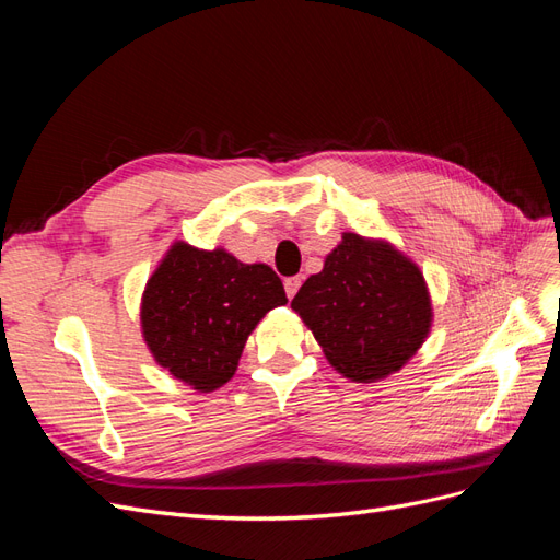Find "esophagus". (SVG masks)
<instances>
[{"label": "esophagus", "instance_id": "1", "mask_svg": "<svg viewBox=\"0 0 560 560\" xmlns=\"http://www.w3.org/2000/svg\"><path fill=\"white\" fill-rule=\"evenodd\" d=\"M301 282H303V278H301V276H294V278H287V280H284V292H287V296H290V299H294V294L299 292V287H301Z\"/></svg>", "mask_w": 560, "mask_h": 560}]
</instances>
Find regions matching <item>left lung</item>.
<instances>
[{"instance_id":"obj_1","label":"left lung","mask_w":560,"mask_h":560,"mask_svg":"<svg viewBox=\"0 0 560 560\" xmlns=\"http://www.w3.org/2000/svg\"><path fill=\"white\" fill-rule=\"evenodd\" d=\"M327 362L354 383L395 374L425 343L432 299L422 270L393 243L343 233L292 299Z\"/></svg>"}]
</instances>
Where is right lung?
<instances>
[{
	"mask_svg": "<svg viewBox=\"0 0 560 560\" xmlns=\"http://www.w3.org/2000/svg\"><path fill=\"white\" fill-rule=\"evenodd\" d=\"M284 303L282 280L270 266L177 241L144 284L142 338L173 378L212 393L233 378L261 317Z\"/></svg>",
	"mask_w": 560,
	"mask_h": 560,
	"instance_id": "1",
	"label": "right lung"
}]
</instances>
